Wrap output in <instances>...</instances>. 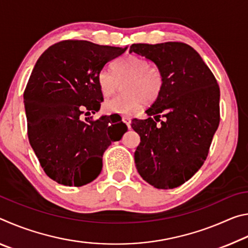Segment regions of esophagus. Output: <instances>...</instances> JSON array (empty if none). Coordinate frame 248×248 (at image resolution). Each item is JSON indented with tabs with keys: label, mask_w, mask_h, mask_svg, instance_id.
Wrapping results in <instances>:
<instances>
[{
	"label": "esophagus",
	"mask_w": 248,
	"mask_h": 248,
	"mask_svg": "<svg viewBox=\"0 0 248 248\" xmlns=\"http://www.w3.org/2000/svg\"><path fill=\"white\" fill-rule=\"evenodd\" d=\"M123 121L128 125V128H130V124H131V118L129 116H124L123 117Z\"/></svg>",
	"instance_id": "esophagus-1"
}]
</instances>
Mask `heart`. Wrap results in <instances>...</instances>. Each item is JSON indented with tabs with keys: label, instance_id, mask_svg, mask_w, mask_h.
Masks as SVG:
<instances>
[{
	"label": "heart",
	"instance_id": "heart-1",
	"mask_svg": "<svg viewBox=\"0 0 248 248\" xmlns=\"http://www.w3.org/2000/svg\"><path fill=\"white\" fill-rule=\"evenodd\" d=\"M111 71L114 77L107 71H102L98 74L97 84L100 93L108 97L118 89V82L124 81V93L105 102L104 110L109 114H130L146 102L156 100L161 94L164 77L161 69L150 64L146 58L127 54L111 65Z\"/></svg>",
	"mask_w": 248,
	"mask_h": 248
}]
</instances>
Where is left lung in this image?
<instances>
[{
	"label": "left lung",
	"mask_w": 248,
	"mask_h": 248,
	"mask_svg": "<svg viewBox=\"0 0 248 248\" xmlns=\"http://www.w3.org/2000/svg\"><path fill=\"white\" fill-rule=\"evenodd\" d=\"M130 52L153 61L164 77L161 94L145 111L149 118L132 119L141 139L134 152L137 170L155 188L173 189L190 179L208 156L220 124L219 84L187 44H133Z\"/></svg>",
	"instance_id": "8db88e82"
}]
</instances>
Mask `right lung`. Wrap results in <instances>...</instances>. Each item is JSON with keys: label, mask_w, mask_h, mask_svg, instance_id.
Masks as SVG:
<instances>
[{"label": "right lung", "mask_w": 248, "mask_h": 248, "mask_svg": "<svg viewBox=\"0 0 248 248\" xmlns=\"http://www.w3.org/2000/svg\"><path fill=\"white\" fill-rule=\"evenodd\" d=\"M127 48L63 40L36 62L24 92L28 140L45 173L58 184L93 182L105 151L128 130L120 116L83 119L104 100L98 74Z\"/></svg>", "instance_id": "obj_1"}]
</instances>
